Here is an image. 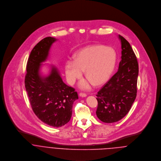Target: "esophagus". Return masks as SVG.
<instances>
[{"label":"esophagus","mask_w":161,"mask_h":161,"mask_svg":"<svg viewBox=\"0 0 161 161\" xmlns=\"http://www.w3.org/2000/svg\"><path fill=\"white\" fill-rule=\"evenodd\" d=\"M79 95H80V97H86L87 96V94L84 93H80Z\"/></svg>","instance_id":"obj_1"}]
</instances>
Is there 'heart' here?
<instances>
[{
	"label": "heart",
	"mask_w": 161,
	"mask_h": 161,
	"mask_svg": "<svg viewBox=\"0 0 161 161\" xmlns=\"http://www.w3.org/2000/svg\"><path fill=\"white\" fill-rule=\"evenodd\" d=\"M116 61L115 51L111 47L92 45L79 51L74 59H69L65 64L68 82L72 84L82 77L84 70L87 81L80 84L82 89H89L93 84L100 86L110 79Z\"/></svg>",
	"instance_id": "b5f03b06"
}]
</instances>
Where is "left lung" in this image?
Wrapping results in <instances>:
<instances>
[{
  "label": "left lung",
  "mask_w": 161,
  "mask_h": 161,
  "mask_svg": "<svg viewBox=\"0 0 161 161\" xmlns=\"http://www.w3.org/2000/svg\"><path fill=\"white\" fill-rule=\"evenodd\" d=\"M121 60L118 70L97 94L96 114L100 120L111 123L118 121L129 112L137 93L138 61L129 42L119 35Z\"/></svg>",
  "instance_id": "1"
}]
</instances>
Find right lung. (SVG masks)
Returning a JSON list of instances; mask_svg holds the SVG:
<instances>
[{"label":"right lung","mask_w":161,"mask_h":161,"mask_svg":"<svg viewBox=\"0 0 161 161\" xmlns=\"http://www.w3.org/2000/svg\"><path fill=\"white\" fill-rule=\"evenodd\" d=\"M56 40L46 37L33 47L26 64L25 86L35 114L46 125L58 128L69 122L78 95L63 82L54 66L47 76L40 73L42 63L47 59L50 47Z\"/></svg>","instance_id":"add662e5"}]
</instances>
